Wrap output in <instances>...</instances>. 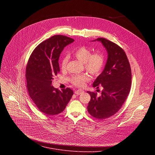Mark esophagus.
Returning <instances> with one entry per match:
<instances>
[{"label":"esophagus","mask_w":155,"mask_h":155,"mask_svg":"<svg viewBox=\"0 0 155 155\" xmlns=\"http://www.w3.org/2000/svg\"><path fill=\"white\" fill-rule=\"evenodd\" d=\"M83 93V91L81 90H78L75 91V94H77V95H80V94H81Z\"/></svg>","instance_id":"obj_1"}]
</instances>
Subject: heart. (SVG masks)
Returning <instances> with one entry per match:
<instances>
[{"label": "heart", "instance_id": "b5f03b06", "mask_svg": "<svg viewBox=\"0 0 155 155\" xmlns=\"http://www.w3.org/2000/svg\"><path fill=\"white\" fill-rule=\"evenodd\" d=\"M73 56L80 62L84 63L85 69L94 76L99 75L102 71L105 65V57L101 52L92 53L90 49L81 46L76 48L72 53ZM69 61L68 56H64L61 61V68L62 71H65ZM91 78L86 74L76 75L73 76L71 83L78 87H83L85 83L90 80Z\"/></svg>", "mask_w": 155, "mask_h": 155}]
</instances>
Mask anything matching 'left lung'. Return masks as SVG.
I'll list each match as a JSON object with an SVG mask.
<instances>
[{"label": "left lung", "mask_w": 155, "mask_h": 155, "mask_svg": "<svg viewBox=\"0 0 155 155\" xmlns=\"http://www.w3.org/2000/svg\"><path fill=\"white\" fill-rule=\"evenodd\" d=\"M97 40L106 48L108 59L104 70L93 83V87H103L101 96L87 91L91 100L87 108L92 117L103 120L113 116L121 108L130 90L132 74L127 56L120 46L105 38Z\"/></svg>", "instance_id": "1"}]
</instances>
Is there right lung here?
<instances>
[{
	"instance_id": "1",
	"label": "right lung",
	"mask_w": 155,
	"mask_h": 155,
	"mask_svg": "<svg viewBox=\"0 0 155 155\" xmlns=\"http://www.w3.org/2000/svg\"><path fill=\"white\" fill-rule=\"evenodd\" d=\"M74 41L67 36L54 35L40 43L29 58L26 70L28 91L37 108L47 116L63 112L74 94L69 87L61 91L51 86L60 71V54Z\"/></svg>"
}]
</instances>
